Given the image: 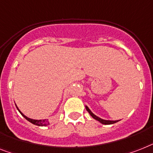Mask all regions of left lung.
Masks as SVG:
<instances>
[{
  "label": "left lung",
  "instance_id": "obj_1",
  "mask_svg": "<svg viewBox=\"0 0 153 153\" xmlns=\"http://www.w3.org/2000/svg\"><path fill=\"white\" fill-rule=\"evenodd\" d=\"M85 108H86V109H87V111H88V113H89V114H90L94 120H98V122H100V123H102V124H106V125L113 124V123H117V122H118V121H119V120H103V119H102V118H100V117H97L96 115H94V113H92L91 111L90 108H88L87 105H85Z\"/></svg>",
  "mask_w": 153,
  "mask_h": 153
}]
</instances>
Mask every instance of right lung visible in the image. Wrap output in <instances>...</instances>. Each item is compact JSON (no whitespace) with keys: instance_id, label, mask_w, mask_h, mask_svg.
Wrapping results in <instances>:
<instances>
[{"instance_id":"add662e5","label":"right lung","mask_w":153,"mask_h":153,"mask_svg":"<svg viewBox=\"0 0 153 153\" xmlns=\"http://www.w3.org/2000/svg\"><path fill=\"white\" fill-rule=\"evenodd\" d=\"M16 108H17V109L19 110V112L21 114H22V117L25 118L26 120H27L29 121V122H30V123H32L33 124H35L36 125V126H40V127H44V126H48V125L49 124V120L48 119H44V120H33V119H30V118H29V117H27L26 116H25V115L23 114V113L21 112V111L19 110V108H18V106L16 105Z\"/></svg>"}]
</instances>
